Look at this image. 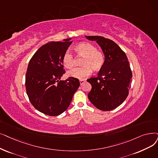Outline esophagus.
<instances>
[{
  "label": "esophagus",
  "mask_w": 158,
  "mask_h": 158,
  "mask_svg": "<svg viewBox=\"0 0 158 158\" xmlns=\"http://www.w3.org/2000/svg\"><path fill=\"white\" fill-rule=\"evenodd\" d=\"M85 80H83V79H82V80H80L79 81V83H80V85H83L84 83H85Z\"/></svg>",
  "instance_id": "obj_1"
}]
</instances>
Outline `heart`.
<instances>
[{
  "mask_svg": "<svg viewBox=\"0 0 158 158\" xmlns=\"http://www.w3.org/2000/svg\"><path fill=\"white\" fill-rule=\"evenodd\" d=\"M74 50L79 56L83 57L81 64L83 66L75 68L68 71V77L77 79H84L92 73V68L95 70H99L103 66L104 56L98 51L96 48L88 43H81L74 47ZM63 64L64 67L70 69L74 66V59L69 52H66L63 57Z\"/></svg>",
  "mask_w": 158,
  "mask_h": 158,
  "instance_id": "b5f03b06",
  "label": "heart"
}]
</instances>
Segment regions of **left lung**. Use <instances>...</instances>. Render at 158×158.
<instances>
[{"instance_id":"obj_1","label":"left lung","mask_w":158,"mask_h":158,"mask_svg":"<svg viewBox=\"0 0 158 158\" xmlns=\"http://www.w3.org/2000/svg\"><path fill=\"white\" fill-rule=\"evenodd\" d=\"M85 37L95 41L105 56L98 77L87 79L92 85L88 98L101 110H112L121 105L128 95L132 75L127 57L112 40L100 36Z\"/></svg>"}]
</instances>
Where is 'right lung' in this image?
<instances>
[{
    "label": "right lung",
    "instance_id": "right-lung-1",
    "mask_svg": "<svg viewBox=\"0 0 158 158\" xmlns=\"http://www.w3.org/2000/svg\"><path fill=\"white\" fill-rule=\"evenodd\" d=\"M50 42L41 46L30 60L26 74V89L32 105L46 115L57 116L69 106L80 86L77 79L60 78L65 73L63 57L72 43Z\"/></svg>",
    "mask_w": 158,
    "mask_h": 158
}]
</instances>
